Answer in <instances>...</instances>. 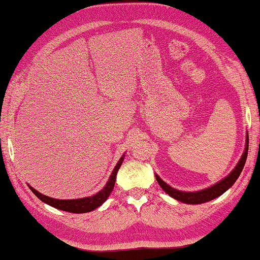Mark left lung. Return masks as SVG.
I'll use <instances>...</instances> for the list:
<instances>
[{"instance_id":"obj_1","label":"left lung","mask_w":260,"mask_h":260,"mask_svg":"<svg viewBox=\"0 0 260 260\" xmlns=\"http://www.w3.org/2000/svg\"><path fill=\"white\" fill-rule=\"evenodd\" d=\"M248 149H249V136L246 135L244 152L243 155H242L240 161L237 162V165L235 166V169L233 170L225 179H222L221 181L217 182L209 188L202 189V190H199V191H181L169 186V184L162 181V180L156 174L157 182L159 183V186L161 187L162 190H164L166 193H169L171 197H173L174 200L183 202V203H187V204L206 203V202L212 201L214 199H217V197H219L220 195H222L223 192L228 190V189L235 183V181L237 180V178L240 177L242 170H243L244 167L246 157H248Z\"/></svg>"}]
</instances>
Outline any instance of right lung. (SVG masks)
Masks as SVG:
<instances>
[{
    "label": "right lung",
    "instance_id": "1",
    "mask_svg": "<svg viewBox=\"0 0 260 260\" xmlns=\"http://www.w3.org/2000/svg\"><path fill=\"white\" fill-rule=\"evenodd\" d=\"M124 157L125 155H122L120 159L118 160L117 165L114 166L112 173L110 175V178L108 180L107 184L104 186V188L93 196L83 197V199H77V200H56V199H51V197H48L46 195H42L41 192L35 190L33 187L30 186L28 187L38 199H40L43 203L50 205L52 208H56L61 211H67V212H71V213L90 212V211H93L96 208H99V206L102 205L104 202L108 200L109 195L113 190L114 183H116L118 170L120 169L122 160H124Z\"/></svg>",
    "mask_w": 260,
    "mask_h": 260
}]
</instances>
